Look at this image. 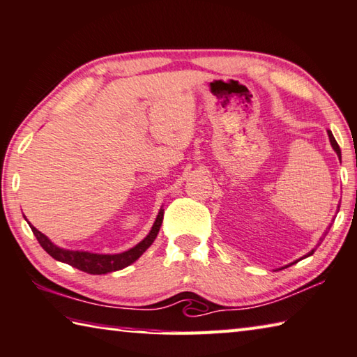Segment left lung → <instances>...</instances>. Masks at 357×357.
I'll return each mask as SVG.
<instances>
[{
    "label": "left lung",
    "mask_w": 357,
    "mask_h": 357,
    "mask_svg": "<svg viewBox=\"0 0 357 357\" xmlns=\"http://www.w3.org/2000/svg\"><path fill=\"white\" fill-rule=\"evenodd\" d=\"M328 135H329V142H331V146L334 148V151L337 153V156H339V159L342 158V153H340V148H339V145H337V142H335V139H334V135H333V132L331 131H328ZM314 251L315 250H312V251H309L307 252V255L306 256H304V257H309V256H312L314 255ZM303 259V257H301ZM298 262V261H296Z\"/></svg>",
    "instance_id": "left-lung-1"
}]
</instances>
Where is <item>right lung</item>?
I'll return each mask as SVG.
<instances>
[{
    "label": "right lung",
    "mask_w": 357,
    "mask_h": 357,
    "mask_svg": "<svg viewBox=\"0 0 357 357\" xmlns=\"http://www.w3.org/2000/svg\"><path fill=\"white\" fill-rule=\"evenodd\" d=\"M162 220H164V211H159L156 222H154L153 228L144 241L137 243L134 248L128 250L125 252H120V255H96V252H89V251H71V250H63L56 246L50 238L42 234L40 231L36 229L34 226H31L32 232H34L36 238L40 243L42 248L48 252L51 257H54L56 261H61L63 264H68L71 267H75L81 271H86L90 275H106L112 273V271L121 270L131 265L132 262L137 261V259L144 255V252L150 248L154 238L158 237Z\"/></svg>",
    "instance_id": "1"
}]
</instances>
